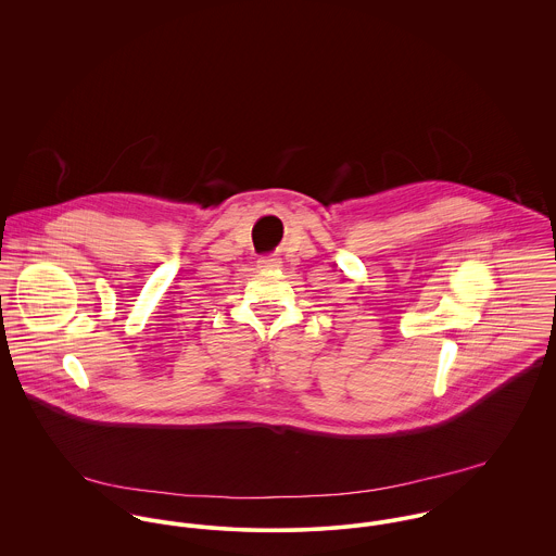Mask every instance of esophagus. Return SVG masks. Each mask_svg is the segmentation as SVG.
Wrapping results in <instances>:
<instances>
[{"instance_id":"34e87169","label":"esophagus","mask_w":556,"mask_h":556,"mask_svg":"<svg viewBox=\"0 0 556 556\" xmlns=\"http://www.w3.org/2000/svg\"><path fill=\"white\" fill-rule=\"evenodd\" d=\"M258 267H263V269H280L282 261L276 254L274 256H263V258H258Z\"/></svg>"}]
</instances>
